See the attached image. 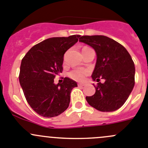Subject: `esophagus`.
Here are the masks:
<instances>
[{"instance_id": "1", "label": "esophagus", "mask_w": 148, "mask_h": 148, "mask_svg": "<svg viewBox=\"0 0 148 148\" xmlns=\"http://www.w3.org/2000/svg\"><path fill=\"white\" fill-rule=\"evenodd\" d=\"M78 86L79 87H83V86H85V84H84V83H79Z\"/></svg>"}]
</instances>
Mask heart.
Instances as JSON below:
<instances>
[{
  "label": "heart",
  "mask_w": 148,
  "mask_h": 148,
  "mask_svg": "<svg viewBox=\"0 0 148 148\" xmlns=\"http://www.w3.org/2000/svg\"><path fill=\"white\" fill-rule=\"evenodd\" d=\"M88 74V71L85 69H77L71 71L70 73V77L77 81H83L85 78V76Z\"/></svg>",
  "instance_id": "heart-1"
}]
</instances>
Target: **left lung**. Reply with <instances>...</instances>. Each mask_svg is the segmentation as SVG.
<instances>
[{
  "instance_id": "obj_1",
  "label": "left lung",
  "mask_w": 148,
  "mask_h": 148,
  "mask_svg": "<svg viewBox=\"0 0 148 148\" xmlns=\"http://www.w3.org/2000/svg\"><path fill=\"white\" fill-rule=\"evenodd\" d=\"M79 41L93 48L96 53L93 80L99 82L100 77L105 80L94 85L96 93L86 96L87 101L101 112L118 110L134 86L135 67L130 54L121 44L105 36H82Z\"/></svg>"
}]
</instances>
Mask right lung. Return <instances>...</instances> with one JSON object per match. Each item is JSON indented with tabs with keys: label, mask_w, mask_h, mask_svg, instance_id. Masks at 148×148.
Wrapping results in <instances>:
<instances>
[{
	"label": "right lung",
	"mask_w": 148,
	"mask_h": 148,
	"mask_svg": "<svg viewBox=\"0 0 148 148\" xmlns=\"http://www.w3.org/2000/svg\"><path fill=\"white\" fill-rule=\"evenodd\" d=\"M80 35L53 37L33 47L23 58L19 79L30 107L39 115L52 118L69 107L70 94L77 83L65 77L62 83L54 79L63 71L64 54Z\"/></svg>",
	"instance_id": "add662e5"
}]
</instances>
